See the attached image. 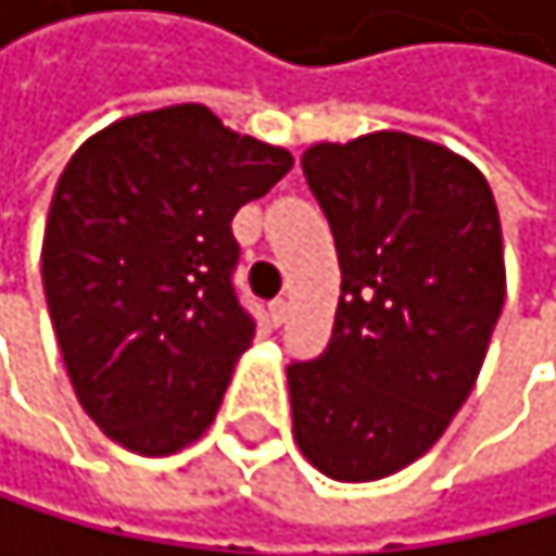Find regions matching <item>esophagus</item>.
Masks as SVG:
<instances>
[{
	"instance_id": "34e87169",
	"label": "esophagus",
	"mask_w": 556,
	"mask_h": 556,
	"mask_svg": "<svg viewBox=\"0 0 556 556\" xmlns=\"http://www.w3.org/2000/svg\"><path fill=\"white\" fill-rule=\"evenodd\" d=\"M269 324L273 327H283L287 324V316H290V303L283 300V296H276V300H269Z\"/></svg>"
}]
</instances>
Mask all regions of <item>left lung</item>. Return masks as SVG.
<instances>
[{"label": "left lung", "mask_w": 556, "mask_h": 556, "mask_svg": "<svg viewBox=\"0 0 556 556\" xmlns=\"http://www.w3.org/2000/svg\"><path fill=\"white\" fill-rule=\"evenodd\" d=\"M303 173L340 256L330 346L287 367L293 433L333 480L424 457L460 410L504 309V243L477 166L407 132L319 142Z\"/></svg>", "instance_id": "1"}]
</instances>
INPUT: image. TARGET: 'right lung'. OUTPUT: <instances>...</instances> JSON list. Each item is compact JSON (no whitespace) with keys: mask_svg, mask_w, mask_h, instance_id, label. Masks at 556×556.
<instances>
[{"mask_svg":"<svg viewBox=\"0 0 556 556\" xmlns=\"http://www.w3.org/2000/svg\"><path fill=\"white\" fill-rule=\"evenodd\" d=\"M290 166L186 102L105 126L62 169L42 290L79 403L126 451L166 457L213 424L256 333L232 216Z\"/></svg>","mask_w":556,"mask_h":556,"instance_id":"1","label":"right lung"}]
</instances>
